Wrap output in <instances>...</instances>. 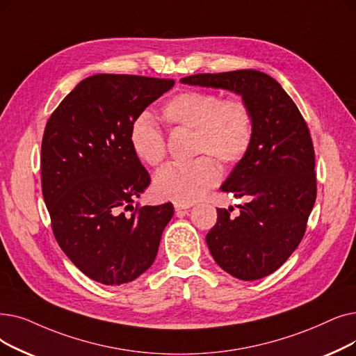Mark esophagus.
Segmentation results:
<instances>
[{"instance_id": "obj_1", "label": "esophagus", "mask_w": 356, "mask_h": 356, "mask_svg": "<svg viewBox=\"0 0 356 356\" xmlns=\"http://www.w3.org/2000/svg\"><path fill=\"white\" fill-rule=\"evenodd\" d=\"M192 207V204H180V202H175V209L177 212L183 211V209H189Z\"/></svg>"}]
</instances>
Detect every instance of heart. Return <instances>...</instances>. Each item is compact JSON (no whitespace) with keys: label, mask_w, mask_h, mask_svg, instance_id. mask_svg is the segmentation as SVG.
Returning a JSON list of instances; mask_svg holds the SVG:
<instances>
[{"label":"heart","mask_w":356,"mask_h":356,"mask_svg":"<svg viewBox=\"0 0 356 356\" xmlns=\"http://www.w3.org/2000/svg\"><path fill=\"white\" fill-rule=\"evenodd\" d=\"M170 128L193 129V154H208L225 165L244 159L253 140V115L241 99H224L212 91L186 90L176 95L163 109ZM129 143L135 156L149 165L165 157L161 129L148 115L132 123ZM221 177L220 165L207 156L189 163H170L154 176V192L163 199L192 204Z\"/></svg>","instance_id":"1"}]
</instances>
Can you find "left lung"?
<instances>
[{"label":"left lung","mask_w":356,"mask_h":356,"mask_svg":"<svg viewBox=\"0 0 356 356\" xmlns=\"http://www.w3.org/2000/svg\"><path fill=\"white\" fill-rule=\"evenodd\" d=\"M181 84L233 91L249 104L253 140L221 191L245 196L240 213L218 208L207 234L221 269L256 281L281 268L304 237L317 193L314 148L298 107L281 84L256 70L184 76Z\"/></svg>","instance_id":"1"}]
</instances>
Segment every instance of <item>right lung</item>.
Masks as SVG:
<instances>
[{
    "mask_svg": "<svg viewBox=\"0 0 356 356\" xmlns=\"http://www.w3.org/2000/svg\"><path fill=\"white\" fill-rule=\"evenodd\" d=\"M173 80L97 74L76 86L46 123L42 193L60 249L92 281L123 285L156 260L172 204L134 209L151 181L129 131ZM131 210L128 216L124 211Z\"/></svg>",
    "mask_w": 356,
    "mask_h": 356,
    "instance_id": "1",
    "label": "right lung"
}]
</instances>
